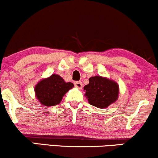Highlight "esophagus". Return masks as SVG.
<instances>
[{
    "mask_svg": "<svg viewBox=\"0 0 158 158\" xmlns=\"http://www.w3.org/2000/svg\"><path fill=\"white\" fill-rule=\"evenodd\" d=\"M74 85L77 88H79V89H81L82 88V82L81 81H75L74 82Z\"/></svg>",
    "mask_w": 158,
    "mask_h": 158,
    "instance_id": "esophagus-1",
    "label": "esophagus"
}]
</instances>
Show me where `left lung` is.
<instances>
[{
  "mask_svg": "<svg viewBox=\"0 0 158 158\" xmlns=\"http://www.w3.org/2000/svg\"><path fill=\"white\" fill-rule=\"evenodd\" d=\"M84 90L88 102L99 108H108L118 99V84L100 76L90 77L89 83L85 85Z\"/></svg>",
  "mask_w": 158,
  "mask_h": 158,
  "instance_id": "left-lung-1",
  "label": "left lung"
}]
</instances>
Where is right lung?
Listing matches in <instances>:
<instances>
[{
  "label": "right lung",
  "instance_id": "1",
  "mask_svg": "<svg viewBox=\"0 0 158 158\" xmlns=\"http://www.w3.org/2000/svg\"><path fill=\"white\" fill-rule=\"evenodd\" d=\"M73 86L72 82H65L60 76L52 74L35 85V96L42 106H56L60 103L64 94Z\"/></svg>",
  "mask_w": 158,
  "mask_h": 158
}]
</instances>
